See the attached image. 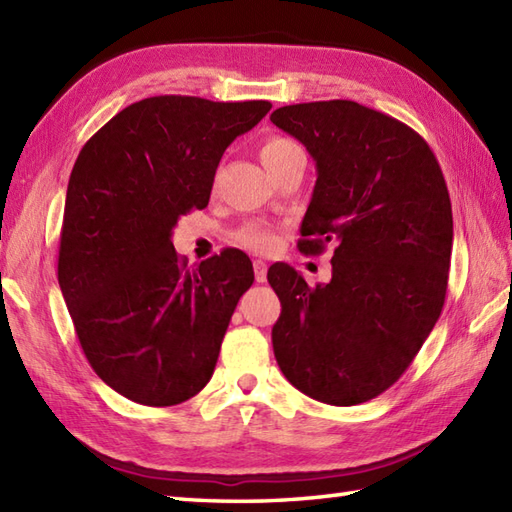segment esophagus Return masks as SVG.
I'll return each mask as SVG.
<instances>
[{
  "label": "esophagus",
  "instance_id": "esophagus-1",
  "mask_svg": "<svg viewBox=\"0 0 512 512\" xmlns=\"http://www.w3.org/2000/svg\"><path fill=\"white\" fill-rule=\"evenodd\" d=\"M253 268H255V281H257V284H264V281H266V273H268L266 264L262 262V259H257V262L253 264Z\"/></svg>",
  "mask_w": 512,
  "mask_h": 512
}]
</instances>
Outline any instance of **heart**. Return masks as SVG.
Here are the masks:
<instances>
[{
    "label": "heart",
    "instance_id": "heart-1",
    "mask_svg": "<svg viewBox=\"0 0 512 512\" xmlns=\"http://www.w3.org/2000/svg\"><path fill=\"white\" fill-rule=\"evenodd\" d=\"M295 151H299V147L292 143L290 138L268 136L262 143V149H259V156H262V162L270 171L273 167H277L281 160L288 158L290 154H295ZM237 242L248 246V248H255V250H268L275 244V235L270 233L268 228H262V226H246L239 231Z\"/></svg>",
    "mask_w": 512,
    "mask_h": 512
}]
</instances>
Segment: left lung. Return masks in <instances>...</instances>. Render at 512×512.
Here are the masks:
<instances>
[{"label":"left lung","mask_w":512,"mask_h":512,"mask_svg":"<svg viewBox=\"0 0 512 512\" xmlns=\"http://www.w3.org/2000/svg\"><path fill=\"white\" fill-rule=\"evenodd\" d=\"M270 121L317 162L299 250L334 246L330 284L270 266L275 358L306 396L358 405L396 383L440 319L453 246L447 182L427 140L354 101L286 105Z\"/></svg>","instance_id":"left-lung-1"}]
</instances>
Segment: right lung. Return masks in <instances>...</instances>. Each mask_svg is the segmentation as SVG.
<instances>
[{
  "mask_svg": "<svg viewBox=\"0 0 512 512\" xmlns=\"http://www.w3.org/2000/svg\"><path fill=\"white\" fill-rule=\"evenodd\" d=\"M270 107L151 96L107 121L74 162L59 286L88 363L138 405H180L209 383L237 301L253 286L242 250L189 270L171 233L209 204L226 147Z\"/></svg>",
  "mask_w": 512,
  "mask_h": 512,
  "instance_id": "obj_1",
  "label": "right lung"
}]
</instances>
